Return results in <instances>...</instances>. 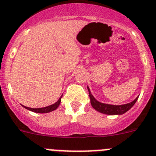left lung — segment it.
Instances as JSON below:
<instances>
[{
    "mask_svg": "<svg viewBox=\"0 0 156 156\" xmlns=\"http://www.w3.org/2000/svg\"><path fill=\"white\" fill-rule=\"evenodd\" d=\"M88 91H89V96L90 98V103L93 108L96 110V111H99V112L103 113L105 114H109V115H116V114H123L125 112L131 109L132 107L134 106V104L138 100V98H135L132 102L128 103L126 104H123V105H112V104H103V103L98 101L95 98H94V96L91 94V92L90 91L89 87H87Z\"/></svg>",
    "mask_w": 156,
    "mask_h": 156,
    "instance_id": "8db88e82",
    "label": "left lung"
}]
</instances>
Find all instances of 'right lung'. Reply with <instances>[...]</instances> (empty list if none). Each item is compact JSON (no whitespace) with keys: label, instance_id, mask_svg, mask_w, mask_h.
I'll return each instance as SVG.
<instances>
[{"label":"right lung","instance_id":"1","mask_svg":"<svg viewBox=\"0 0 156 156\" xmlns=\"http://www.w3.org/2000/svg\"><path fill=\"white\" fill-rule=\"evenodd\" d=\"M62 95L61 96L59 99L58 100L57 102H55V104H52V105H49L48 107H45V108H28V107H25V106H22L24 107L26 109L29 110L31 111H33V112L35 113H39V114H45V113H48V112H51L52 111H55L58 106H59V104H60L61 102V98H62Z\"/></svg>","mask_w":156,"mask_h":156}]
</instances>
